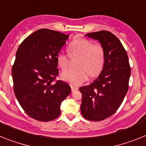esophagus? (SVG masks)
<instances>
[{"mask_svg": "<svg viewBox=\"0 0 146 146\" xmlns=\"http://www.w3.org/2000/svg\"><path fill=\"white\" fill-rule=\"evenodd\" d=\"M71 88H72V91H77V90H78V88H79L77 87V86H71Z\"/></svg>", "mask_w": 146, "mask_h": 146, "instance_id": "1", "label": "esophagus"}]
</instances>
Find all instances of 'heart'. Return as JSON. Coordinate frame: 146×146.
I'll use <instances>...</instances> for the list:
<instances>
[{
    "mask_svg": "<svg viewBox=\"0 0 146 146\" xmlns=\"http://www.w3.org/2000/svg\"><path fill=\"white\" fill-rule=\"evenodd\" d=\"M69 53L60 51L57 55V63L62 70L69 66L71 58H79L76 69L63 72L62 80L74 86H80L91 77H96L101 73L105 61L104 47L99 44H93L86 38H77L70 43Z\"/></svg>",
    "mask_w": 146,
    "mask_h": 146,
    "instance_id": "obj_1",
    "label": "heart"
}]
</instances>
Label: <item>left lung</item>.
Wrapping results in <instances>:
<instances>
[{
    "instance_id": "8db88e82",
    "label": "left lung",
    "mask_w": 146,
    "mask_h": 146,
    "mask_svg": "<svg viewBox=\"0 0 146 146\" xmlns=\"http://www.w3.org/2000/svg\"><path fill=\"white\" fill-rule=\"evenodd\" d=\"M85 36L100 42L105 52V61L99 77L89 86L80 88L81 113L89 121H102L121 106L128 91L131 69L126 50L114 34L101 31Z\"/></svg>"
}]
</instances>
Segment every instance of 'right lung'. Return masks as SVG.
<instances>
[{"label":"right lung","instance_id":"obj_1","mask_svg":"<svg viewBox=\"0 0 146 146\" xmlns=\"http://www.w3.org/2000/svg\"><path fill=\"white\" fill-rule=\"evenodd\" d=\"M52 30L40 29L20 45L11 69L14 91L32 118L50 121L60 114V104L71 92L69 85L56 80L57 55L69 38Z\"/></svg>","mask_w":146,"mask_h":146}]
</instances>
